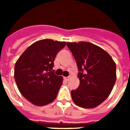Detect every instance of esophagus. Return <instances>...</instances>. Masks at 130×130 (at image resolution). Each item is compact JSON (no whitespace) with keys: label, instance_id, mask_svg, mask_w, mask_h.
<instances>
[{"label":"esophagus","instance_id":"esophagus-1","mask_svg":"<svg viewBox=\"0 0 130 130\" xmlns=\"http://www.w3.org/2000/svg\"><path fill=\"white\" fill-rule=\"evenodd\" d=\"M64 79L65 81H68L69 79H70V77H64Z\"/></svg>","mask_w":130,"mask_h":130}]
</instances>
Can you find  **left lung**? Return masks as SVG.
<instances>
[{"instance_id": "1", "label": "left lung", "mask_w": 130, "mask_h": 130, "mask_svg": "<svg viewBox=\"0 0 130 130\" xmlns=\"http://www.w3.org/2000/svg\"><path fill=\"white\" fill-rule=\"evenodd\" d=\"M78 68L79 86L71 91L77 105L97 107L110 94L116 82V64L104 49L86 42L67 43Z\"/></svg>"}]
</instances>
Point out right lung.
<instances>
[{
	"label": "right lung",
	"mask_w": 130,
	"mask_h": 130,
	"mask_svg": "<svg viewBox=\"0 0 130 130\" xmlns=\"http://www.w3.org/2000/svg\"><path fill=\"white\" fill-rule=\"evenodd\" d=\"M65 42L39 40L21 55L15 64L14 78L21 94L35 105L42 106L55 100L63 78L53 70L58 53Z\"/></svg>",
	"instance_id": "right-lung-1"
}]
</instances>
